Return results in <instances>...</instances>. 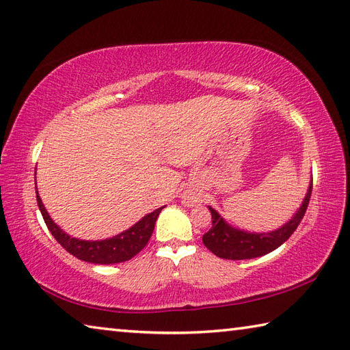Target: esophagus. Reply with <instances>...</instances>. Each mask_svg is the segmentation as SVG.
Returning <instances> with one entry per match:
<instances>
[{
	"label": "esophagus",
	"mask_w": 350,
	"mask_h": 350,
	"mask_svg": "<svg viewBox=\"0 0 350 350\" xmlns=\"http://www.w3.org/2000/svg\"><path fill=\"white\" fill-rule=\"evenodd\" d=\"M196 202H197V199H196L194 193H191V191H185V193H183V203H185V205L191 206V205H194Z\"/></svg>",
	"instance_id": "1"
}]
</instances>
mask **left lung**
I'll list each match as a JSON object with an SVG mask.
<instances>
[{"label": "left lung", "mask_w": 350, "mask_h": 350, "mask_svg": "<svg viewBox=\"0 0 350 350\" xmlns=\"http://www.w3.org/2000/svg\"><path fill=\"white\" fill-rule=\"evenodd\" d=\"M310 193H312V179H310L308 193L304 196L301 206L297 209L291 220L286 221L283 226L277 228L275 231L269 232H250L239 230V228H234L228 224L214 208L208 206L209 211H211L213 226L206 234H203V245L217 257L226 260H247L269 254L283 245L292 236V232L297 230V226L300 225L309 205Z\"/></svg>", "instance_id": "obj_1"}]
</instances>
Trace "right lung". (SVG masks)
Wrapping results in <instances>:
<instances>
[{
  "instance_id": "right-lung-1",
  "label": "right lung",
  "mask_w": 350,
  "mask_h": 350,
  "mask_svg": "<svg viewBox=\"0 0 350 350\" xmlns=\"http://www.w3.org/2000/svg\"><path fill=\"white\" fill-rule=\"evenodd\" d=\"M36 176V171H35ZM36 182V177H35ZM36 188V183H35ZM36 202L40 206V211L42 214V219L46 221L49 231L52 232V236L56 239V241L64 247L67 252L72 254L76 258L82 260V262L94 263V265H113V263H122L126 262L141 252L145 245L148 243L151 234L154 231L156 220L161 214L162 208L154 209L153 213H150L142 217L137 224L133 225L129 230L122 231L118 236L105 239V240H81L68 236L61 228L55 224L53 219L50 217L46 206L41 200L40 194L36 191Z\"/></svg>"
}]
</instances>
